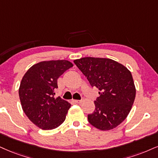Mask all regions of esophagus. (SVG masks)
Returning <instances> with one entry per match:
<instances>
[{
	"label": "esophagus",
	"instance_id": "1",
	"mask_svg": "<svg viewBox=\"0 0 158 158\" xmlns=\"http://www.w3.org/2000/svg\"><path fill=\"white\" fill-rule=\"evenodd\" d=\"M74 102H75V103H80L81 102V100H73Z\"/></svg>",
	"mask_w": 158,
	"mask_h": 158
}]
</instances>
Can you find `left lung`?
I'll return each instance as SVG.
<instances>
[{"label":"left lung","instance_id":"obj_1","mask_svg":"<svg viewBox=\"0 0 158 158\" xmlns=\"http://www.w3.org/2000/svg\"><path fill=\"white\" fill-rule=\"evenodd\" d=\"M74 63L92 87L100 90L95 110L88 115L89 122L101 130H112L125 119L135 97L131 73L109 58L85 57Z\"/></svg>","mask_w":158,"mask_h":158}]
</instances>
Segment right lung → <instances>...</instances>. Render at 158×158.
Returning <instances> with one entry per match:
<instances>
[{"label": "right lung", "instance_id": "obj_1", "mask_svg": "<svg viewBox=\"0 0 158 158\" xmlns=\"http://www.w3.org/2000/svg\"><path fill=\"white\" fill-rule=\"evenodd\" d=\"M73 64L67 60L42 61L34 64L23 76L19 96L24 113L35 125L52 130L63 123L71 105L56 98L58 77Z\"/></svg>", "mask_w": 158, "mask_h": 158}]
</instances>
